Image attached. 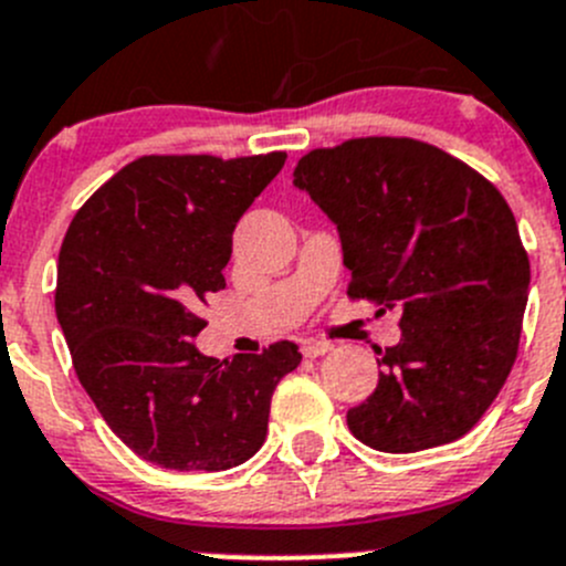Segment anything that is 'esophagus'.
<instances>
[{
  "label": "esophagus",
  "instance_id": "1",
  "mask_svg": "<svg viewBox=\"0 0 566 566\" xmlns=\"http://www.w3.org/2000/svg\"><path fill=\"white\" fill-rule=\"evenodd\" d=\"M332 348H334V345L326 343V339H315V337L301 339V350H304V356H310V359L328 354V350H332Z\"/></svg>",
  "mask_w": 566,
  "mask_h": 566
}]
</instances>
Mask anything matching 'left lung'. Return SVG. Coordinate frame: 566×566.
Wrapping results in <instances>:
<instances>
[{"label":"left lung","mask_w":566,"mask_h":566,"mask_svg":"<svg viewBox=\"0 0 566 566\" xmlns=\"http://www.w3.org/2000/svg\"><path fill=\"white\" fill-rule=\"evenodd\" d=\"M295 185L337 223L348 298L395 310L400 343L348 409V429L384 453L468 434L506 384L520 348L531 262L501 190L415 137H350L312 149Z\"/></svg>","instance_id":"1"}]
</instances>
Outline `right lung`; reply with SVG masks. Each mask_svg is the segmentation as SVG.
I'll use <instances>...</instances> for the list:
<instances>
[{
	"mask_svg": "<svg viewBox=\"0 0 566 566\" xmlns=\"http://www.w3.org/2000/svg\"><path fill=\"white\" fill-rule=\"evenodd\" d=\"M287 155H144L109 177L60 245L54 310L80 384L129 451L166 470H229L262 448L290 339L212 359L193 337L227 287L232 232Z\"/></svg>",
	"mask_w": 566,
	"mask_h": 566,
	"instance_id": "obj_1",
	"label": "right lung"
}]
</instances>
